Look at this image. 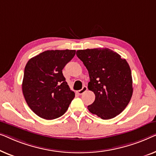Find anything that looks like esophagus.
<instances>
[{
  "label": "esophagus",
  "mask_w": 156,
  "mask_h": 156,
  "mask_svg": "<svg viewBox=\"0 0 156 156\" xmlns=\"http://www.w3.org/2000/svg\"><path fill=\"white\" fill-rule=\"evenodd\" d=\"M87 90V87L86 86H83V88L80 90L77 91V93L78 94V95H82V94H83L85 93V92H86Z\"/></svg>",
  "instance_id": "obj_1"
}]
</instances>
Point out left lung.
<instances>
[{
    "mask_svg": "<svg viewBox=\"0 0 156 156\" xmlns=\"http://www.w3.org/2000/svg\"><path fill=\"white\" fill-rule=\"evenodd\" d=\"M76 55L88 71V89L95 100L87 109L102 119H109L126 108L132 96V77L124 58L112 50L87 49L78 50Z\"/></svg>",
    "mask_w": 156,
    "mask_h": 156,
    "instance_id": "obj_1",
    "label": "left lung"
}]
</instances>
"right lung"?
<instances>
[{
	"instance_id": "right-lung-1",
	"label": "right lung",
	"mask_w": 156,
	"mask_h": 156,
	"mask_svg": "<svg viewBox=\"0 0 156 156\" xmlns=\"http://www.w3.org/2000/svg\"><path fill=\"white\" fill-rule=\"evenodd\" d=\"M75 50H48L30 58L23 80L26 102L39 117L51 120L60 117L75 97L62 70L73 58Z\"/></svg>"
}]
</instances>
